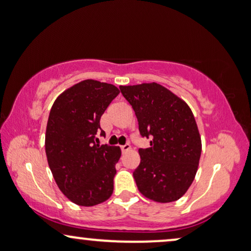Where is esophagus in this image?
Here are the masks:
<instances>
[{
    "label": "esophagus",
    "mask_w": 251,
    "mask_h": 251,
    "mask_svg": "<svg viewBox=\"0 0 251 251\" xmlns=\"http://www.w3.org/2000/svg\"><path fill=\"white\" fill-rule=\"evenodd\" d=\"M130 149H131V146H130V144H125V145L121 146V151H122V152L129 151Z\"/></svg>",
    "instance_id": "34e87169"
}]
</instances>
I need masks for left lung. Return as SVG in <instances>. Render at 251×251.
<instances>
[{
  "label": "left lung",
  "instance_id": "1",
  "mask_svg": "<svg viewBox=\"0 0 251 251\" xmlns=\"http://www.w3.org/2000/svg\"><path fill=\"white\" fill-rule=\"evenodd\" d=\"M135 110L142 137L141 164L133 171L138 190L159 203L177 201L189 189L200 164L201 141L189 106L157 83L120 86Z\"/></svg>",
  "mask_w": 251,
  "mask_h": 251
}]
</instances>
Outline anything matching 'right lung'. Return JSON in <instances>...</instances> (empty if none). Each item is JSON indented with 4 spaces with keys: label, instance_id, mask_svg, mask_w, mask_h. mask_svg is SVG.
Returning a JSON list of instances; mask_svg holds the SVG:
<instances>
[{
    "label": "right lung",
    "instance_id": "obj_1",
    "mask_svg": "<svg viewBox=\"0 0 251 251\" xmlns=\"http://www.w3.org/2000/svg\"><path fill=\"white\" fill-rule=\"evenodd\" d=\"M119 93L112 84L86 79L58 96L50 109L45 139L48 165L60 190L80 206L100 204L113 194L121 150L97 144L96 135Z\"/></svg>",
    "mask_w": 251,
    "mask_h": 251
}]
</instances>
